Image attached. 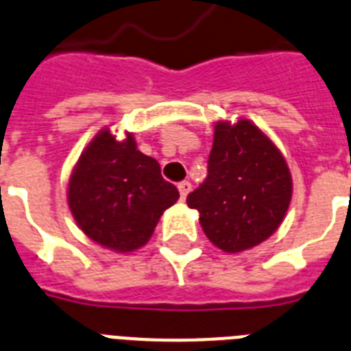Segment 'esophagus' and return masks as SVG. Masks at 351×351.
<instances>
[{"label":"esophagus","instance_id":"1","mask_svg":"<svg viewBox=\"0 0 351 351\" xmlns=\"http://www.w3.org/2000/svg\"><path fill=\"white\" fill-rule=\"evenodd\" d=\"M178 191H180L182 199L187 198V194L191 193V184H189V182H180V184H178Z\"/></svg>","mask_w":351,"mask_h":351}]
</instances>
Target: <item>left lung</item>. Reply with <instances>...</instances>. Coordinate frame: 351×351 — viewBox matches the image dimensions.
I'll return each instance as SVG.
<instances>
[{
  "label": "left lung",
  "instance_id": "left-lung-1",
  "mask_svg": "<svg viewBox=\"0 0 351 351\" xmlns=\"http://www.w3.org/2000/svg\"><path fill=\"white\" fill-rule=\"evenodd\" d=\"M293 196V178L276 144L250 119L217 121L208 175L187 196L214 246L239 253L278 230Z\"/></svg>",
  "mask_w": 351,
  "mask_h": 351
}]
</instances>
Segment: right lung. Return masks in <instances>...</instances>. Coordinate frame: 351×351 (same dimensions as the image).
<instances>
[{
    "instance_id": "add662e5",
    "label": "right lung",
    "mask_w": 351,
    "mask_h": 351,
    "mask_svg": "<svg viewBox=\"0 0 351 351\" xmlns=\"http://www.w3.org/2000/svg\"><path fill=\"white\" fill-rule=\"evenodd\" d=\"M180 198L155 158L137 149L134 134L117 139L110 128L94 135L73 167L67 203L76 225L103 248H143L166 208Z\"/></svg>"
}]
</instances>
